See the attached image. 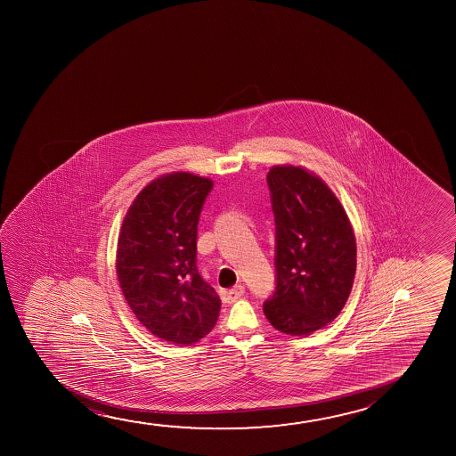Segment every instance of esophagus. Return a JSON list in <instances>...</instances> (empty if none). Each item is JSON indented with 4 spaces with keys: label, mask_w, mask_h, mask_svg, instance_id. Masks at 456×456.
<instances>
[{
    "label": "esophagus",
    "mask_w": 456,
    "mask_h": 456,
    "mask_svg": "<svg viewBox=\"0 0 456 456\" xmlns=\"http://www.w3.org/2000/svg\"><path fill=\"white\" fill-rule=\"evenodd\" d=\"M244 294V287L243 285H235V287L229 289V291H225L224 299L225 302H233V300H237L238 297H241Z\"/></svg>",
    "instance_id": "1"
}]
</instances>
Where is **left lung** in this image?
Returning a JSON list of instances; mask_svg holds the SVG:
<instances>
[{
	"label": "left lung",
	"mask_w": 456,
	"mask_h": 456,
	"mask_svg": "<svg viewBox=\"0 0 456 456\" xmlns=\"http://www.w3.org/2000/svg\"><path fill=\"white\" fill-rule=\"evenodd\" d=\"M275 219V289L263 304L271 325L306 337L343 310L356 271L354 229L330 188L300 167L269 169Z\"/></svg>",
	"instance_id": "obj_1"
}]
</instances>
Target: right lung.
<instances>
[{
  "label": "right lung",
  "instance_id": "1",
  "mask_svg": "<svg viewBox=\"0 0 456 456\" xmlns=\"http://www.w3.org/2000/svg\"><path fill=\"white\" fill-rule=\"evenodd\" d=\"M212 188L190 173L160 175L138 193L119 232L117 275L126 302L169 343H196L218 321L221 299L196 265L198 223Z\"/></svg>",
  "mask_w": 456,
  "mask_h": 456
}]
</instances>
